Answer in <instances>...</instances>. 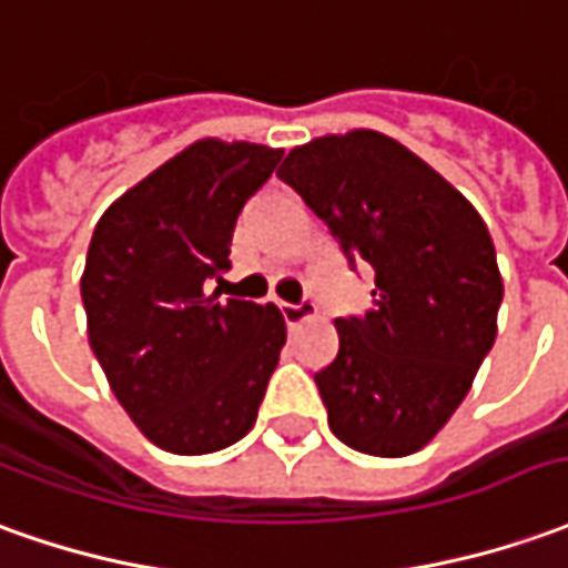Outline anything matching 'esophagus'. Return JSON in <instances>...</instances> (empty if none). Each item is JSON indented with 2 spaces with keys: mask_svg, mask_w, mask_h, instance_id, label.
Masks as SVG:
<instances>
[{
  "mask_svg": "<svg viewBox=\"0 0 568 568\" xmlns=\"http://www.w3.org/2000/svg\"><path fill=\"white\" fill-rule=\"evenodd\" d=\"M315 312L312 303H281V315H284V322L287 327H296V324H303Z\"/></svg>",
  "mask_w": 568,
  "mask_h": 568,
  "instance_id": "esophagus-1",
  "label": "esophagus"
}]
</instances>
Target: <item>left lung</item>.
I'll use <instances>...</instances> for the list:
<instances>
[{"mask_svg": "<svg viewBox=\"0 0 568 568\" xmlns=\"http://www.w3.org/2000/svg\"><path fill=\"white\" fill-rule=\"evenodd\" d=\"M277 175L374 272L371 308L336 318L339 352L315 374L327 424L355 452L405 457L448 424L495 346L504 284L486 222L464 194L371 129L293 148Z\"/></svg>", "mask_w": 568, "mask_h": 568, "instance_id": "8db88e82", "label": "left lung"}]
</instances>
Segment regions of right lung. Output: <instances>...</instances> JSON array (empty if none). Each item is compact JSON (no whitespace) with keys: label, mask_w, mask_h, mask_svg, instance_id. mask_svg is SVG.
I'll use <instances>...</instances> for the list:
<instances>
[{"label":"right lung","mask_w":568,"mask_h":568,"mask_svg":"<svg viewBox=\"0 0 568 568\" xmlns=\"http://www.w3.org/2000/svg\"><path fill=\"white\" fill-rule=\"evenodd\" d=\"M277 163L262 144H191L92 232L80 284L89 343L129 417L172 455L244 439L277 367L281 312L206 293L232 268L237 216Z\"/></svg>","instance_id":"add662e5"}]
</instances>
